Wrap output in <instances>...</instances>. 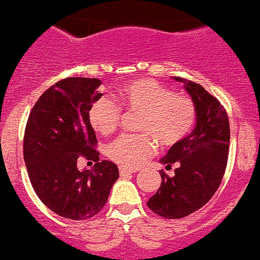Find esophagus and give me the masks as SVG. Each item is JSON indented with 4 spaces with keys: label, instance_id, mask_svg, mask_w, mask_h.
Instances as JSON below:
<instances>
[{
    "label": "esophagus",
    "instance_id": "obj_1",
    "mask_svg": "<svg viewBox=\"0 0 260 260\" xmlns=\"http://www.w3.org/2000/svg\"><path fill=\"white\" fill-rule=\"evenodd\" d=\"M119 172H120V176H121V177H124V176H128V174H134L135 172H136V169H126V168L120 167Z\"/></svg>",
    "mask_w": 260,
    "mask_h": 260
}]
</instances>
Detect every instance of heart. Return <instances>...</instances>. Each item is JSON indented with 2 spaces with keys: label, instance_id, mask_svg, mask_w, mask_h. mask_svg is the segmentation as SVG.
<instances>
[{
  "label": "heart",
  "instance_id": "b5f03b06",
  "mask_svg": "<svg viewBox=\"0 0 260 260\" xmlns=\"http://www.w3.org/2000/svg\"><path fill=\"white\" fill-rule=\"evenodd\" d=\"M113 100L100 98L88 110L89 124L98 134L110 136L119 128L121 110L139 112L140 135H124L111 144L107 154L113 162L126 169L141 167L157 149L173 147L184 140L196 121V107L190 98L174 95L171 88L153 79L128 83L113 95Z\"/></svg>",
  "mask_w": 260,
  "mask_h": 260
}]
</instances>
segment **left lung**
I'll list each match as a JSON object with an SVG mask.
<instances>
[{
  "instance_id": "1",
  "label": "left lung",
  "mask_w": 260,
  "mask_h": 260,
  "mask_svg": "<svg viewBox=\"0 0 260 260\" xmlns=\"http://www.w3.org/2000/svg\"><path fill=\"white\" fill-rule=\"evenodd\" d=\"M174 80L184 83L193 100L196 126L160 160L178 168L173 177L160 172V187L147 202L154 214L168 219L186 217L210 201L223 178L230 143L229 117L222 104L197 83L184 78Z\"/></svg>"
}]
</instances>
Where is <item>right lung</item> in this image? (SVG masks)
<instances>
[{
  "label": "right lung",
  "mask_w": 260,
  "mask_h": 260,
  "mask_svg": "<svg viewBox=\"0 0 260 260\" xmlns=\"http://www.w3.org/2000/svg\"><path fill=\"white\" fill-rule=\"evenodd\" d=\"M96 78H66L46 89L27 119L23 137L30 182L39 200L55 214L74 221L96 215L119 178L112 161H99L88 110L103 93ZM79 156L97 162L79 171Z\"/></svg>",
  "instance_id": "obj_1"
}]
</instances>
